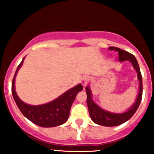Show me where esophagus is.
<instances>
[{
    "instance_id": "obj_1",
    "label": "esophagus",
    "mask_w": 154,
    "mask_h": 154,
    "mask_svg": "<svg viewBox=\"0 0 154 154\" xmlns=\"http://www.w3.org/2000/svg\"><path fill=\"white\" fill-rule=\"evenodd\" d=\"M89 80H90V78H89V76H84L83 78H82V81H81L82 85H84V86H86L87 84L89 83Z\"/></svg>"
}]
</instances>
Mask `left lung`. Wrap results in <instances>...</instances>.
Wrapping results in <instances>:
<instances>
[{
    "instance_id": "obj_1",
    "label": "left lung",
    "mask_w": 154,
    "mask_h": 154,
    "mask_svg": "<svg viewBox=\"0 0 154 154\" xmlns=\"http://www.w3.org/2000/svg\"><path fill=\"white\" fill-rule=\"evenodd\" d=\"M109 49L111 50V51L115 50L116 51H117L118 55H119V60L120 62L128 60L131 62L133 68L137 71L138 79L140 82V87H139L140 92H139L138 96H137L135 103L133 104V106L130 109L128 110L127 112H123V113H112V112H107V111L102 109L100 107L98 106L97 105L92 101L91 90L89 89V87L87 86L85 88L87 94V105H88L89 115H90L92 120L96 124L101 125V126H116L121 125L122 123L129 120L138 109L139 106L141 103L143 96V80L142 75H141L140 67H139V64L134 55H132L131 53L116 47H109Z\"/></svg>"
}]
</instances>
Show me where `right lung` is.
<instances>
[{
	"instance_id": "add662e5",
	"label": "right lung",
	"mask_w": 154,
	"mask_h": 154,
	"mask_svg": "<svg viewBox=\"0 0 154 154\" xmlns=\"http://www.w3.org/2000/svg\"><path fill=\"white\" fill-rule=\"evenodd\" d=\"M24 59V58L17 66L11 85L12 95L20 111L27 119L42 127H53L65 123L69 118L71 106L75 99L76 95L82 90L83 86L79 84L62 94L58 99L46 104L41 106H30L26 104L19 99L14 89L16 74L23 64Z\"/></svg>"
}]
</instances>
